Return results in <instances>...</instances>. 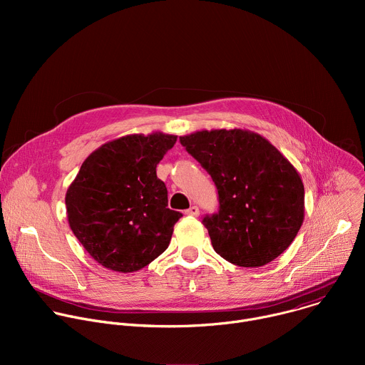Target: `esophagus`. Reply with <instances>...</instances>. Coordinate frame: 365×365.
<instances>
[{
	"mask_svg": "<svg viewBox=\"0 0 365 365\" xmlns=\"http://www.w3.org/2000/svg\"><path fill=\"white\" fill-rule=\"evenodd\" d=\"M185 214L189 215V217H197L199 215V207L197 206H190L189 210L185 211Z\"/></svg>",
	"mask_w": 365,
	"mask_h": 365,
	"instance_id": "esophagus-1",
	"label": "esophagus"
}]
</instances>
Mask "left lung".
<instances>
[{"instance_id": "8db88e82", "label": "left lung", "mask_w": 365, "mask_h": 365, "mask_svg": "<svg viewBox=\"0 0 365 365\" xmlns=\"http://www.w3.org/2000/svg\"><path fill=\"white\" fill-rule=\"evenodd\" d=\"M179 140L218 189L220 211L202 220L214 250L240 267L273 262L303 224L297 170L269 140L248 130H203Z\"/></svg>"}]
</instances>
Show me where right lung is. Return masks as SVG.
I'll return each instance as SVG.
<instances>
[{"label":"right lung","mask_w":365,"mask_h":365,"mask_svg":"<svg viewBox=\"0 0 365 365\" xmlns=\"http://www.w3.org/2000/svg\"><path fill=\"white\" fill-rule=\"evenodd\" d=\"M178 137L131 134L101 145L82 163L66 192L69 227L106 269L131 273L170 244L182 217L168 207V189L155 168Z\"/></svg>","instance_id":"right-lung-1"}]
</instances>
